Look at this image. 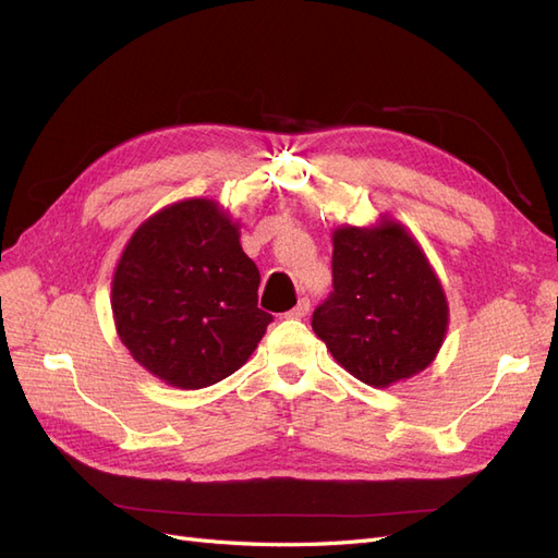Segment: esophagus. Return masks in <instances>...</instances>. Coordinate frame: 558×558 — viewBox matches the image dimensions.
<instances>
[{
	"label": "esophagus",
	"instance_id": "obj_1",
	"mask_svg": "<svg viewBox=\"0 0 558 558\" xmlns=\"http://www.w3.org/2000/svg\"><path fill=\"white\" fill-rule=\"evenodd\" d=\"M307 312H310V300L302 298V300L298 302V305H295L289 314H286V316H289V318H302V316H307Z\"/></svg>",
	"mask_w": 558,
	"mask_h": 558
}]
</instances>
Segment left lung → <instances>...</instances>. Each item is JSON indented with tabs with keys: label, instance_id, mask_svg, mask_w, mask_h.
<instances>
[{
	"label": "left lung",
	"instance_id": "1",
	"mask_svg": "<svg viewBox=\"0 0 558 558\" xmlns=\"http://www.w3.org/2000/svg\"><path fill=\"white\" fill-rule=\"evenodd\" d=\"M447 324L440 279L393 218L332 232V293L312 328L349 375L375 388L410 379L435 361Z\"/></svg>",
	"mask_w": 558,
	"mask_h": 558
}]
</instances>
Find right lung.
<instances>
[{"label": "right lung", "instance_id": "obj_1", "mask_svg": "<svg viewBox=\"0 0 558 558\" xmlns=\"http://www.w3.org/2000/svg\"><path fill=\"white\" fill-rule=\"evenodd\" d=\"M260 272L218 202L160 209L130 238L111 281L116 330L132 359L177 388H205L240 369L272 314Z\"/></svg>", "mask_w": 558, "mask_h": 558}]
</instances>
